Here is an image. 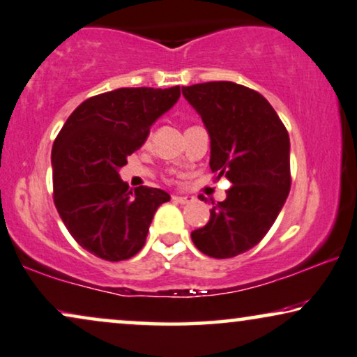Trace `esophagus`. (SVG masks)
<instances>
[{"label":"esophagus","instance_id":"obj_1","mask_svg":"<svg viewBox=\"0 0 357 357\" xmlns=\"http://www.w3.org/2000/svg\"><path fill=\"white\" fill-rule=\"evenodd\" d=\"M173 201L179 202V204H191V202H194V197L192 196H173Z\"/></svg>","mask_w":357,"mask_h":357}]
</instances>
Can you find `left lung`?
Listing matches in <instances>:
<instances>
[{
  "mask_svg": "<svg viewBox=\"0 0 357 357\" xmlns=\"http://www.w3.org/2000/svg\"><path fill=\"white\" fill-rule=\"evenodd\" d=\"M183 96L211 137V169L231 183L191 238L211 258H234L264 238L289 196V134L268 99L241 84H192L183 86Z\"/></svg>",
  "mask_w": 357,
  "mask_h": 357,
  "instance_id": "8db88e82",
  "label": "left lung"
}]
</instances>
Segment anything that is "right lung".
<instances>
[{
  "label": "right lung",
  "instance_id": "right-lung-1",
  "mask_svg": "<svg viewBox=\"0 0 357 357\" xmlns=\"http://www.w3.org/2000/svg\"><path fill=\"white\" fill-rule=\"evenodd\" d=\"M181 96L179 86L119 88L79 104L52 149L54 202L70 235L98 258L122 261L144 248L153 215L169 194L134 192L119 176L150 127Z\"/></svg>",
  "mask_w": 357,
  "mask_h": 357
}]
</instances>
